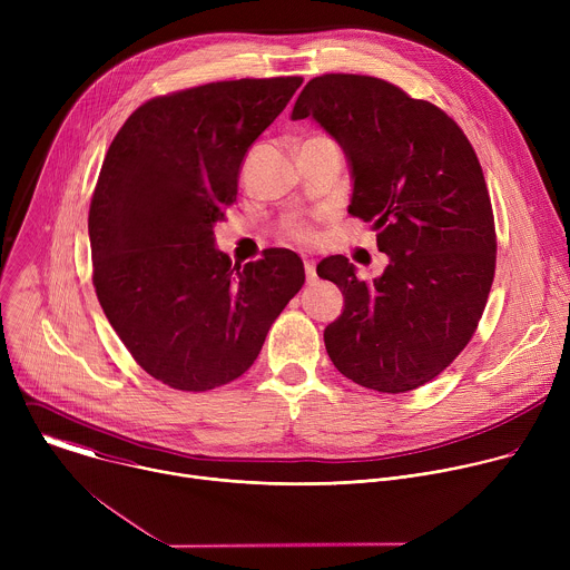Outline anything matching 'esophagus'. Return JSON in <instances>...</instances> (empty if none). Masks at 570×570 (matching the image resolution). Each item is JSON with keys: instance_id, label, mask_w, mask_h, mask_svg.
<instances>
[{"instance_id": "esophagus-1", "label": "esophagus", "mask_w": 570, "mask_h": 570, "mask_svg": "<svg viewBox=\"0 0 570 570\" xmlns=\"http://www.w3.org/2000/svg\"><path fill=\"white\" fill-rule=\"evenodd\" d=\"M304 273H306V282H315V262L313 259H304Z\"/></svg>"}]
</instances>
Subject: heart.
<instances>
[{"mask_svg":"<svg viewBox=\"0 0 570 570\" xmlns=\"http://www.w3.org/2000/svg\"><path fill=\"white\" fill-rule=\"evenodd\" d=\"M279 234L288 240H297V243H308L313 240L315 236V229L313 225L306 220V218H299V216H291V218H284L282 225H279Z\"/></svg>","mask_w":570,"mask_h":570,"instance_id":"1","label":"heart"}]
</instances>
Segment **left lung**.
Segmentation results:
<instances>
[{"instance_id":"1","label":"left lung","mask_w":570,"mask_h":570,"mask_svg":"<svg viewBox=\"0 0 570 570\" xmlns=\"http://www.w3.org/2000/svg\"><path fill=\"white\" fill-rule=\"evenodd\" d=\"M313 117L345 150L350 214L390 257L374 282L347 257L317 264L345 295L324 330L336 370L399 394L433 381L471 341L497 271V229L480 161L438 106L361 73L311 78L291 119Z\"/></svg>"}]
</instances>
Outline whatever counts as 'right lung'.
<instances>
[{"label":"right lung","instance_id":"1","mask_svg":"<svg viewBox=\"0 0 570 570\" xmlns=\"http://www.w3.org/2000/svg\"><path fill=\"white\" fill-rule=\"evenodd\" d=\"M299 86L302 76L240 78L155 97L106 153L88 218L92 282L126 350L169 387L238 379L304 284L293 250L232 266L214 246L243 157Z\"/></svg>","mask_w":570,"mask_h":570}]
</instances>
